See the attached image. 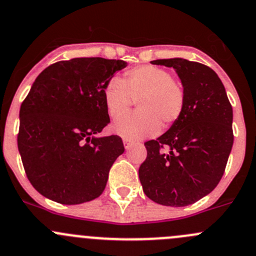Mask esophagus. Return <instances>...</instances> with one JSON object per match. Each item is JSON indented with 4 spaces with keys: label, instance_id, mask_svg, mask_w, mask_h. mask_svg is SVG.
Instances as JSON below:
<instances>
[{
    "label": "esophagus",
    "instance_id": "esophagus-1",
    "mask_svg": "<svg viewBox=\"0 0 256 256\" xmlns=\"http://www.w3.org/2000/svg\"><path fill=\"white\" fill-rule=\"evenodd\" d=\"M122 141H124V145H125V148H126V150H128V148H130V146L132 145V144H134L132 141L130 140V138H124Z\"/></svg>",
    "mask_w": 256,
    "mask_h": 256
}]
</instances>
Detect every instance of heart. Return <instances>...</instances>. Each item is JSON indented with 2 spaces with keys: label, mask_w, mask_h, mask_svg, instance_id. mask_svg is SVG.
I'll return each instance as SVG.
<instances>
[{
  "label": "heart",
  "mask_w": 256,
  "mask_h": 256,
  "mask_svg": "<svg viewBox=\"0 0 256 256\" xmlns=\"http://www.w3.org/2000/svg\"><path fill=\"white\" fill-rule=\"evenodd\" d=\"M136 101L138 112L116 121L114 132L124 138L152 136L171 128L185 108V92L180 82L164 68L152 65L138 66L120 78H111L104 88V102L112 118L125 115Z\"/></svg>",
  "instance_id": "1"
}]
</instances>
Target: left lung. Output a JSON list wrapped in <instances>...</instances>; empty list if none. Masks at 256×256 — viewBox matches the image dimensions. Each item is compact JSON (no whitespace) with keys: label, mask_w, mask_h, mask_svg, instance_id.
<instances>
[{"label":"left lung","mask_w":256,"mask_h":256,"mask_svg":"<svg viewBox=\"0 0 256 256\" xmlns=\"http://www.w3.org/2000/svg\"><path fill=\"white\" fill-rule=\"evenodd\" d=\"M151 64L175 70L185 108L165 134L145 142L148 156L138 178L152 202L186 206L210 194L222 178L234 142L232 108L222 80L208 66L180 57Z\"/></svg>","instance_id":"left-lung-1"}]
</instances>
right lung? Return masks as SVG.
Instances as JSON below:
<instances>
[{"mask_svg":"<svg viewBox=\"0 0 256 256\" xmlns=\"http://www.w3.org/2000/svg\"><path fill=\"white\" fill-rule=\"evenodd\" d=\"M128 66L121 60L76 57L44 68L20 108V155L40 194L64 205L96 199L124 154L118 135L98 134L110 122L104 88Z\"/></svg>","mask_w":256,"mask_h":256,"instance_id":"add662e5","label":"right lung"}]
</instances>
